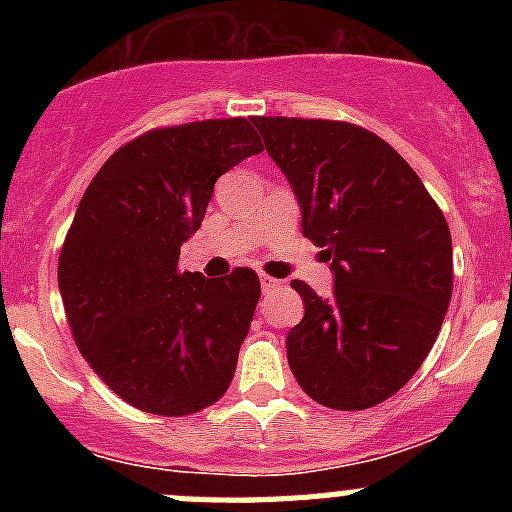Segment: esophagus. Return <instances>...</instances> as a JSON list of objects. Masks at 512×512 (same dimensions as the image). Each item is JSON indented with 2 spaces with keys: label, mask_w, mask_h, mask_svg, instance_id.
Segmentation results:
<instances>
[{
  "label": "esophagus",
  "mask_w": 512,
  "mask_h": 512,
  "mask_svg": "<svg viewBox=\"0 0 512 512\" xmlns=\"http://www.w3.org/2000/svg\"><path fill=\"white\" fill-rule=\"evenodd\" d=\"M279 279L269 277V274H261V287H264V292H269V289H277L279 287Z\"/></svg>",
  "instance_id": "1"
}]
</instances>
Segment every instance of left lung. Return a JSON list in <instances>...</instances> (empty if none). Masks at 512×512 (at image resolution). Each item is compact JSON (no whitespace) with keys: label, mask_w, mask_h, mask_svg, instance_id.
Listing matches in <instances>:
<instances>
[{"label":"left lung","mask_w":512,"mask_h":512,"mask_svg":"<svg viewBox=\"0 0 512 512\" xmlns=\"http://www.w3.org/2000/svg\"><path fill=\"white\" fill-rule=\"evenodd\" d=\"M295 189L302 233L333 269L318 297L295 279L305 318L289 330V369L333 410H366L410 382L441 330L454 289L451 233L395 148L343 120L253 117Z\"/></svg>","instance_id":"8db88e82"}]
</instances>
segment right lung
Returning <instances> with one entry per match:
<instances>
[{
  "instance_id": "obj_1",
  "label": "right lung",
  "mask_w": 512,
  "mask_h": 512,
  "mask_svg": "<svg viewBox=\"0 0 512 512\" xmlns=\"http://www.w3.org/2000/svg\"><path fill=\"white\" fill-rule=\"evenodd\" d=\"M264 151L246 117L153 128L117 148L76 207L58 289L81 356L117 397L161 418L210 408L233 382L261 297L256 271L179 269L215 182Z\"/></svg>"
}]
</instances>
